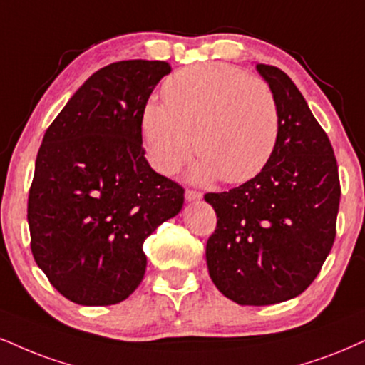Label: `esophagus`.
<instances>
[{
    "label": "esophagus",
    "mask_w": 365,
    "mask_h": 365,
    "mask_svg": "<svg viewBox=\"0 0 365 365\" xmlns=\"http://www.w3.org/2000/svg\"><path fill=\"white\" fill-rule=\"evenodd\" d=\"M184 196H186V201H190V203H191V201H197V200H201V197H203V195H201L200 191H192V190H187L186 195H184Z\"/></svg>",
    "instance_id": "obj_1"
}]
</instances>
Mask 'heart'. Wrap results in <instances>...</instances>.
<instances>
[{
  "label": "heart",
  "mask_w": 365,
  "mask_h": 365,
  "mask_svg": "<svg viewBox=\"0 0 365 365\" xmlns=\"http://www.w3.org/2000/svg\"><path fill=\"white\" fill-rule=\"evenodd\" d=\"M160 103L142 115L143 145L152 168L173 174L191 155V179L227 184L257 175L276 148L281 111L272 88L227 64L178 71L162 86Z\"/></svg>",
  "instance_id": "obj_1"
}]
</instances>
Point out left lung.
Returning <instances> with one entry per match:
<instances>
[{
	"label": "left lung",
	"mask_w": 365,
	"mask_h": 365,
	"mask_svg": "<svg viewBox=\"0 0 365 365\" xmlns=\"http://www.w3.org/2000/svg\"><path fill=\"white\" fill-rule=\"evenodd\" d=\"M281 111L276 148L242 186L208 192L217 228L206 242L211 281L228 299L265 307L299 296L335 240L340 203L334 148L289 76L257 64Z\"/></svg>",
	"instance_id": "obj_1"
}]
</instances>
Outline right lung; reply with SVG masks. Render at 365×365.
I'll return each instance as SVG.
<instances>
[{"label": "right lung", "instance_id": "right-lung-1", "mask_svg": "<svg viewBox=\"0 0 365 365\" xmlns=\"http://www.w3.org/2000/svg\"><path fill=\"white\" fill-rule=\"evenodd\" d=\"M164 61L96 71L43 135L29 195L31 254L51 284L84 307L127 299L147 267L143 242L184 205L148 165L142 115Z\"/></svg>", "mask_w": 365, "mask_h": 365}]
</instances>
